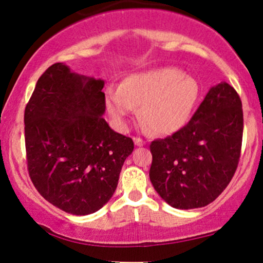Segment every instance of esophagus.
I'll list each match as a JSON object with an SVG mask.
<instances>
[{
  "label": "esophagus",
  "mask_w": 263,
  "mask_h": 263,
  "mask_svg": "<svg viewBox=\"0 0 263 263\" xmlns=\"http://www.w3.org/2000/svg\"><path fill=\"white\" fill-rule=\"evenodd\" d=\"M134 142H135L136 146H138V147H141V146H143V144H146V141H143L140 137H134Z\"/></svg>",
  "instance_id": "esophagus-1"
}]
</instances>
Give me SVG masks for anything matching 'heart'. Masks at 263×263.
<instances>
[{
  "mask_svg": "<svg viewBox=\"0 0 263 263\" xmlns=\"http://www.w3.org/2000/svg\"><path fill=\"white\" fill-rule=\"evenodd\" d=\"M197 81L172 66L151 69L126 78L107 93L106 107L114 122L125 128L136 107L157 135H171L185 125L198 100Z\"/></svg>",
  "mask_w": 263,
  "mask_h": 263,
  "instance_id": "b5f03b06",
  "label": "heart"
}]
</instances>
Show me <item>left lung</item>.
<instances>
[{
  "mask_svg": "<svg viewBox=\"0 0 263 263\" xmlns=\"http://www.w3.org/2000/svg\"><path fill=\"white\" fill-rule=\"evenodd\" d=\"M243 114L234 87H211L190 121L173 135L151 143L149 179L176 209L210 204L224 192L241 155Z\"/></svg>",
  "mask_w": 263,
  "mask_h": 263,
  "instance_id": "obj_1",
  "label": "left lung"
}]
</instances>
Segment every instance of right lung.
I'll return each instance as SVG.
<instances>
[{
  "mask_svg": "<svg viewBox=\"0 0 263 263\" xmlns=\"http://www.w3.org/2000/svg\"><path fill=\"white\" fill-rule=\"evenodd\" d=\"M104 80L55 63L41 75L25 110L27 167L39 194L73 215L110 200L132 138L110 128Z\"/></svg>",
  "mask_w": 263,
  "mask_h": 263,
  "instance_id": "add662e5",
  "label": "right lung"
}]
</instances>
